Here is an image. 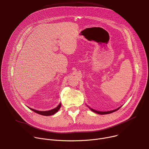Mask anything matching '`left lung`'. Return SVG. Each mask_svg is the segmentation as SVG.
<instances>
[{"label": "left lung", "mask_w": 149, "mask_h": 149, "mask_svg": "<svg viewBox=\"0 0 149 149\" xmlns=\"http://www.w3.org/2000/svg\"><path fill=\"white\" fill-rule=\"evenodd\" d=\"M121 107H119V108H118V109H116V110H111V111H98L95 110H94V109H90H90L93 112H94V113H97V114H101V115H102V114H107L112 113H113V112H114V111L118 110V109H120L121 108Z\"/></svg>", "instance_id": "left-lung-1"}]
</instances>
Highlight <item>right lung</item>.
<instances>
[{
	"instance_id": "obj_1",
	"label": "right lung",
	"mask_w": 149,
	"mask_h": 149,
	"mask_svg": "<svg viewBox=\"0 0 149 149\" xmlns=\"http://www.w3.org/2000/svg\"><path fill=\"white\" fill-rule=\"evenodd\" d=\"M61 104L60 103L56 108H55V109H54L51 110L44 111H38V110H34V109H31V108H29V109H31L32 111L35 112L36 113H38L39 114H40V115H42V116H51V115H53V114H55L59 110V109L61 108Z\"/></svg>"
}]
</instances>
